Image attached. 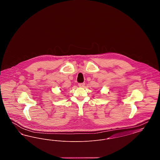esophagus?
I'll return each mask as SVG.
<instances>
[{
    "instance_id": "1",
    "label": "esophagus",
    "mask_w": 160,
    "mask_h": 160,
    "mask_svg": "<svg viewBox=\"0 0 160 160\" xmlns=\"http://www.w3.org/2000/svg\"><path fill=\"white\" fill-rule=\"evenodd\" d=\"M84 85H85V83H78V86H79V87H80V88H83V87L84 86Z\"/></svg>"
}]
</instances>
